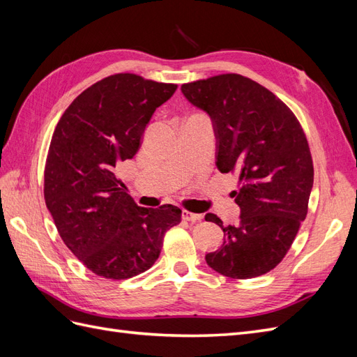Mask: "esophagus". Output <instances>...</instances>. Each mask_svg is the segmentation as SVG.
<instances>
[{
	"label": "esophagus",
	"mask_w": 357,
	"mask_h": 357,
	"mask_svg": "<svg viewBox=\"0 0 357 357\" xmlns=\"http://www.w3.org/2000/svg\"><path fill=\"white\" fill-rule=\"evenodd\" d=\"M181 218L188 220V222H197V220L202 219V214H197V213H192V211H188V210H183Z\"/></svg>",
	"instance_id": "1"
}]
</instances>
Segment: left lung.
I'll return each instance as SVG.
<instances>
[{"label":"left lung","instance_id":"obj_1","mask_svg":"<svg viewBox=\"0 0 357 357\" xmlns=\"http://www.w3.org/2000/svg\"><path fill=\"white\" fill-rule=\"evenodd\" d=\"M181 92L211 119L215 167L238 172L241 181L232 192L238 223L205 214L225 234L205 261L231 278L266 274L282 262L308 211L314 169L305 134L282 100L244 75H214L183 84Z\"/></svg>","mask_w":357,"mask_h":357}]
</instances>
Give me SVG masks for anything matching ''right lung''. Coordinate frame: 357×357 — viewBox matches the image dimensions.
I'll return each instance as SVG.
<instances>
[{
  "mask_svg": "<svg viewBox=\"0 0 357 357\" xmlns=\"http://www.w3.org/2000/svg\"><path fill=\"white\" fill-rule=\"evenodd\" d=\"M177 84L114 74L92 84L53 132L45 199L66 245L96 275L125 280L159 257L165 232L180 223L176 205L138 207L116 178L119 162L138 152L144 129Z\"/></svg>",
  "mask_w": 357,
  "mask_h": 357,
  "instance_id": "1",
  "label": "right lung"
}]
</instances>
